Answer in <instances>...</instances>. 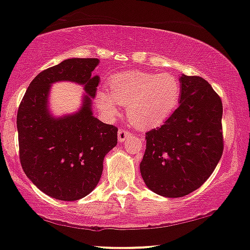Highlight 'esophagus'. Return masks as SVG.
<instances>
[{
  "instance_id": "obj_1",
  "label": "esophagus",
  "mask_w": 250,
  "mask_h": 250,
  "mask_svg": "<svg viewBox=\"0 0 250 250\" xmlns=\"http://www.w3.org/2000/svg\"><path fill=\"white\" fill-rule=\"evenodd\" d=\"M128 137H130V132H128V130H126V128H120V130L118 131L119 143H123V141H125Z\"/></svg>"
}]
</instances>
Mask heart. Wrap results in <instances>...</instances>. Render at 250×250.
<instances>
[{"instance_id": "1", "label": "heart", "mask_w": 250, "mask_h": 250, "mask_svg": "<svg viewBox=\"0 0 250 250\" xmlns=\"http://www.w3.org/2000/svg\"><path fill=\"white\" fill-rule=\"evenodd\" d=\"M109 92L97 94V105L107 117H115L118 105H128V119L139 127H152L168 119L180 103L181 82L174 74L127 70L107 82Z\"/></svg>"}]
</instances>
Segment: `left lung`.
Masks as SVG:
<instances>
[{"label":"left lung","mask_w":250,"mask_h":250,"mask_svg":"<svg viewBox=\"0 0 250 250\" xmlns=\"http://www.w3.org/2000/svg\"><path fill=\"white\" fill-rule=\"evenodd\" d=\"M180 105L158 128L146 133L140 171L158 195H189L211 176L223 155V103L200 76L182 75Z\"/></svg>","instance_id":"obj_1"}]
</instances>
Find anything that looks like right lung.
Instances as JSON below:
<instances>
[{"instance_id":"add662e5","label":"right lung","mask_w":250,"mask_h":250,"mask_svg":"<svg viewBox=\"0 0 250 250\" xmlns=\"http://www.w3.org/2000/svg\"><path fill=\"white\" fill-rule=\"evenodd\" d=\"M98 59H67L42 70L21 100L17 112L21 168L46 195L59 200H78L90 193L103 171L104 156L117 145L118 128L92 116L98 76L91 72ZM72 81L82 84L87 95L79 113L54 119L48 112L52 83Z\"/></svg>"}]
</instances>
